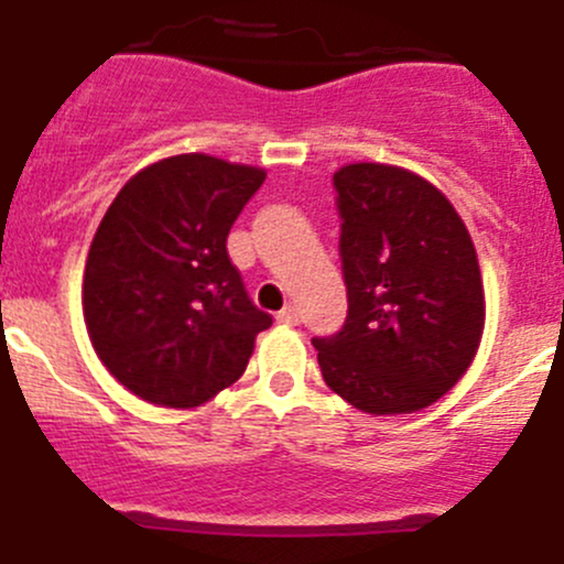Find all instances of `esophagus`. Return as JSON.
<instances>
[{
    "label": "esophagus",
    "instance_id": "1",
    "mask_svg": "<svg viewBox=\"0 0 564 564\" xmlns=\"http://www.w3.org/2000/svg\"><path fill=\"white\" fill-rule=\"evenodd\" d=\"M275 319H278V323H281V325H297V308L286 306V308H283V312L275 314Z\"/></svg>",
    "mask_w": 564,
    "mask_h": 564
}]
</instances>
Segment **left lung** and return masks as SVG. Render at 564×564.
Instances as JSON below:
<instances>
[{"instance_id": "8db88e82", "label": "left lung", "mask_w": 564, "mask_h": 564, "mask_svg": "<svg viewBox=\"0 0 564 564\" xmlns=\"http://www.w3.org/2000/svg\"><path fill=\"white\" fill-rule=\"evenodd\" d=\"M347 319L314 339L325 383L367 414H412L456 387L484 334L478 256L451 199L389 163L334 175Z\"/></svg>"}]
</instances>
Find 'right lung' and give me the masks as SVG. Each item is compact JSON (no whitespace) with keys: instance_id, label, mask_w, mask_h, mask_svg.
I'll return each instance as SVG.
<instances>
[{"instance_id":"add662e5","label":"right lung","mask_w":564,"mask_h":564,"mask_svg":"<svg viewBox=\"0 0 564 564\" xmlns=\"http://www.w3.org/2000/svg\"><path fill=\"white\" fill-rule=\"evenodd\" d=\"M264 177L186 152L135 172L105 210L83 272V317L99 361L141 401H210L239 381L272 325L228 256L230 225Z\"/></svg>"}]
</instances>
